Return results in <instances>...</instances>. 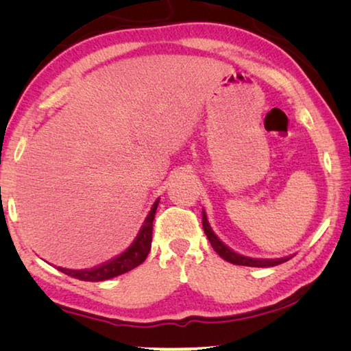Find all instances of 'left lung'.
I'll list each match as a JSON object with an SVG mask.
<instances>
[{
	"label": "left lung",
	"mask_w": 351,
	"mask_h": 351,
	"mask_svg": "<svg viewBox=\"0 0 351 351\" xmlns=\"http://www.w3.org/2000/svg\"><path fill=\"white\" fill-rule=\"evenodd\" d=\"M202 223H204V230H205V234L208 237V241L211 242L213 248L216 253L223 257L225 261H228L231 263H234V265H245V267H274V265H279V263H284L287 262L290 257H284V259H276V261H267V259H251V257H245L234 253V251L230 250L226 245H223L222 242L219 241L217 236L214 234L210 223H208L206 220V214L204 213V216H202Z\"/></svg>",
	"instance_id": "obj_1"
}]
</instances>
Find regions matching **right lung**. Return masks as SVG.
<instances>
[{"label":"right lung","instance_id":"right-lung-1","mask_svg":"<svg viewBox=\"0 0 351 351\" xmlns=\"http://www.w3.org/2000/svg\"><path fill=\"white\" fill-rule=\"evenodd\" d=\"M157 205H158V200H156V204L152 205L143 226H141L138 236L135 237L134 243L125 251V253H121L119 257H115V259L92 269H67V268L58 267L60 271L80 280L100 282V280L115 278V276H120L123 273H128L135 267H138L140 263L145 262V259L151 251L152 222H154V217H156Z\"/></svg>","mask_w":351,"mask_h":351}]
</instances>
